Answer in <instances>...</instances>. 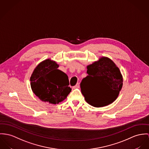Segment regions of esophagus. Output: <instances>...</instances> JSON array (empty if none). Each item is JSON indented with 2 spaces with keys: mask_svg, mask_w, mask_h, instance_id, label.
<instances>
[{
  "mask_svg": "<svg viewBox=\"0 0 149 149\" xmlns=\"http://www.w3.org/2000/svg\"><path fill=\"white\" fill-rule=\"evenodd\" d=\"M79 87H80V84H79V83H78L73 88H79Z\"/></svg>",
  "mask_w": 149,
  "mask_h": 149,
  "instance_id": "1",
  "label": "esophagus"
}]
</instances>
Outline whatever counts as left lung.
Here are the masks:
<instances>
[{"instance_id":"1","label":"left lung","mask_w":149,"mask_h":149,"mask_svg":"<svg viewBox=\"0 0 149 149\" xmlns=\"http://www.w3.org/2000/svg\"><path fill=\"white\" fill-rule=\"evenodd\" d=\"M88 76L80 83L86 102L94 107H103L117 98L123 84L119 68L109 58L101 57L87 66Z\"/></svg>"}]
</instances>
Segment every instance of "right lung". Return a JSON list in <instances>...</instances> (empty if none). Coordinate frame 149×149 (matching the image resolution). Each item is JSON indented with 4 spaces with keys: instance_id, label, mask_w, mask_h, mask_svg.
<instances>
[{
    "instance_id": "right-lung-1",
    "label": "right lung",
    "mask_w": 149,
    "mask_h": 149,
    "mask_svg": "<svg viewBox=\"0 0 149 149\" xmlns=\"http://www.w3.org/2000/svg\"><path fill=\"white\" fill-rule=\"evenodd\" d=\"M59 65L51 59L41 62L30 78L34 94L42 102L52 104L62 102L71 91L68 76L58 70Z\"/></svg>"
}]
</instances>
